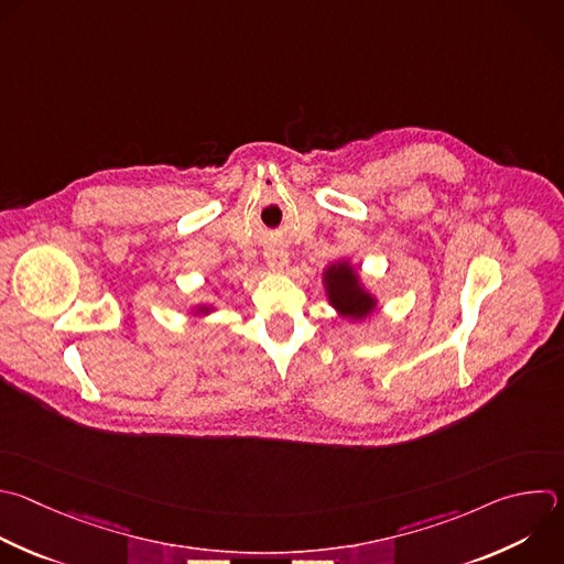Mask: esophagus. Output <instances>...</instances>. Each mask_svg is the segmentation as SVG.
I'll list each match as a JSON object with an SVG mask.
<instances>
[{
  "instance_id": "34e87169",
  "label": "esophagus",
  "mask_w": 564,
  "mask_h": 564,
  "mask_svg": "<svg viewBox=\"0 0 564 564\" xmlns=\"http://www.w3.org/2000/svg\"><path fill=\"white\" fill-rule=\"evenodd\" d=\"M265 263H268V268H272V270H285V268L290 265V257H288L285 250L272 248V250L265 252Z\"/></svg>"
}]
</instances>
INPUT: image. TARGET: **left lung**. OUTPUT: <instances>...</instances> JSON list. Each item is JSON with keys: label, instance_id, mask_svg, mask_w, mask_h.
I'll return each instance as SVG.
<instances>
[{"label": "left lung", "instance_id": "8db88e82", "mask_svg": "<svg viewBox=\"0 0 564 564\" xmlns=\"http://www.w3.org/2000/svg\"><path fill=\"white\" fill-rule=\"evenodd\" d=\"M321 283L327 303L345 321L360 323L379 310V296L365 285L358 268L349 259L329 263L321 272Z\"/></svg>", "mask_w": 564, "mask_h": 564}]
</instances>
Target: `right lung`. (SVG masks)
<instances>
[{
  "mask_svg": "<svg viewBox=\"0 0 564 564\" xmlns=\"http://www.w3.org/2000/svg\"><path fill=\"white\" fill-rule=\"evenodd\" d=\"M215 310H217L215 303H195V305H191L193 316H208V314H213Z\"/></svg>",
  "mask_w": 564,
  "mask_h": 564,
  "instance_id": "add662e5",
  "label": "right lung"
}]
</instances>
